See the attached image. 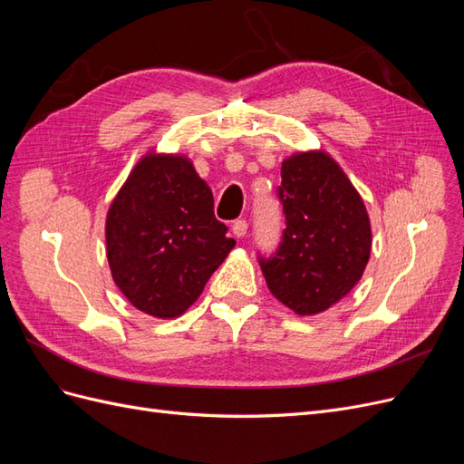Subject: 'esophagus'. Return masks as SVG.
<instances>
[{
	"label": "esophagus",
	"mask_w": 464,
	"mask_h": 464,
	"mask_svg": "<svg viewBox=\"0 0 464 464\" xmlns=\"http://www.w3.org/2000/svg\"><path fill=\"white\" fill-rule=\"evenodd\" d=\"M246 232H247V222H246L244 218L236 220V222L232 224V234H234L236 237H244Z\"/></svg>",
	"instance_id": "esophagus-1"
}]
</instances>
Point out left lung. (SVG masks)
<instances>
[{"label":"left lung","instance_id":"obj_1","mask_svg":"<svg viewBox=\"0 0 464 464\" xmlns=\"http://www.w3.org/2000/svg\"><path fill=\"white\" fill-rule=\"evenodd\" d=\"M286 228L276 254L259 259L273 296L298 315L329 310L353 290L372 251L366 205L325 150L294 152L280 168Z\"/></svg>","mask_w":464,"mask_h":464}]
</instances>
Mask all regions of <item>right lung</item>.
<instances>
[{"mask_svg": "<svg viewBox=\"0 0 464 464\" xmlns=\"http://www.w3.org/2000/svg\"><path fill=\"white\" fill-rule=\"evenodd\" d=\"M213 191L186 154L149 150L106 215V257L139 312L174 319L198 302L236 246L215 218Z\"/></svg>", "mask_w": 464, "mask_h": 464, "instance_id": "right-lung-1", "label": "right lung"}]
</instances>
